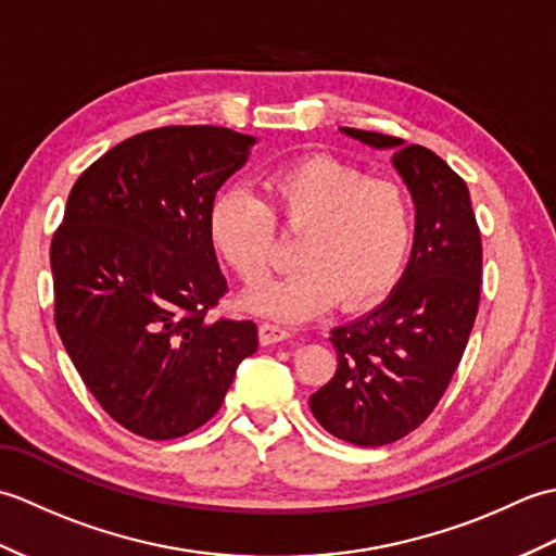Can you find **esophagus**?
I'll return each instance as SVG.
<instances>
[{
  "mask_svg": "<svg viewBox=\"0 0 556 556\" xmlns=\"http://www.w3.org/2000/svg\"><path fill=\"white\" fill-rule=\"evenodd\" d=\"M289 337H291L289 329L277 325V323H263V325H260V341H263L265 346L279 344V341H285Z\"/></svg>",
  "mask_w": 556,
  "mask_h": 556,
  "instance_id": "obj_1",
  "label": "esophagus"
}]
</instances>
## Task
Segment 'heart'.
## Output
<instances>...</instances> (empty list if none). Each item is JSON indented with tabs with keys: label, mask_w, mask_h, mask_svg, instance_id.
I'll use <instances>...</instances> for the list:
<instances>
[{
	"label": "heart",
	"mask_w": 556,
	"mask_h": 556,
	"mask_svg": "<svg viewBox=\"0 0 556 556\" xmlns=\"http://www.w3.org/2000/svg\"><path fill=\"white\" fill-rule=\"evenodd\" d=\"M265 200L229 188L210 210L217 251L248 285L271 267L275 222L299 233L291 275L248 296L253 311L305 320L327 311L363 308L394 287L413 241V203L392 179L368 176L329 155H308L269 172Z\"/></svg>",
	"instance_id": "heart-1"
}]
</instances>
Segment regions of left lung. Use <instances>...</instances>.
Returning a JSON list of instances; mask_svg holds the SVG:
<instances>
[{
    "label": "left lung",
    "instance_id": "1",
    "mask_svg": "<svg viewBox=\"0 0 556 556\" xmlns=\"http://www.w3.org/2000/svg\"><path fill=\"white\" fill-rule=\"evenodd\" d=\"M370 148H396L392 164L416 203L404 277L368 315L332 329L337 372L311 396L323 428L358 446L392 444L440 404L473 329L482 241L466 181L422 146L341 128Z\"/></svg>",
    "mask_w": 556,
    "mask_h": 556
}]
</instances>
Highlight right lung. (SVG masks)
Returning a JSON list of instances; mask_svg holds the SVG:
<instances>
[{
  "instance_id": "obj_1",
  "label": "right lung",
  "mask_w": 556,
  "mask_h": 556,
  "mask_svg": "<svg viewBox=\"0 0 556 556\" xmlns=\"http://www.w3.org/2000/svg\"><path fill=\"white\" fill-rule=\"evenodd\" d=\"M253 136L162 126L78 176L54 231V325L80 380L146 440H174L219 410L257 349L253 320L212 317L227 293L210 210Z\"/></svg>"
}]
</instances>
